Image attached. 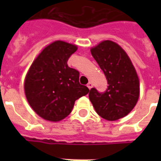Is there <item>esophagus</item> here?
Segmentation results:
<instances>
[{
	"label": "esophagus",
	"mask_w": 161,
	"mask_h": 161,
	"mask_svg": "<svg viewBox=\"0 0 161 161\" xmlns=\"http://www.w3.org/2000/svg\"><path fill=\"white\" fill-rule=\"evenodd\" d=\"M87 86H88V88H89V89H91V88H93V83H91V82H89V83H88V84H87Z\"/></svg>",
	"instance_id": "obj_1"
}]
</instances>
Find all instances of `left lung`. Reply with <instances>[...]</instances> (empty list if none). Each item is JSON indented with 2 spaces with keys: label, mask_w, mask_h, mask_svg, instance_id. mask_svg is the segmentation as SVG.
<instances>
[{
  "label": "left lung",
  "mask_w": 161,
  "mask_h": 161,
  "mask_svg": "<svg viewBox=\"0 0 161 161\" xmlns=\"http://www.w3.org/2000/svg\"><path fill=\"white\" fill-rule=\"evenodd\" d=\"M108 84L104 92L90 89L88 97L94 109L104 119L114 121L125 117L134 108L140 94V82L130 58L121 47L103 41L91 49Z\"/></svg>",
  "instance_id": "obj_1"
}]
</instances>
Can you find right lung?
<instances>
[{"mask_svg":"<svg viewBox=\"0 0 161 161\" xmlns=\"http://www.w3.org/2000/svg\"><path fill=\"white\" fill-rule=\"evenodd\" d=\"M77 47L56 41L45 47L29 69L24 83L26 99L42 119L60 121L68 116L74 103L89 92L79 83V72L68 65Z\"/></svg>","mask_w":161,"mask_h":161,"instance_id":"1","label":"right lung"}]
</instances>
